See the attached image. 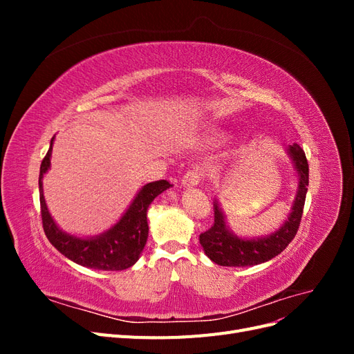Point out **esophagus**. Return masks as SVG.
<instances>
[{"mask_svg": "<svg viewBox=\"0 0 354 354\" xmlns=\"http://www.w3.org/2000/svg\"><path fill=\"white\" fill-rule=\"evenodd\" d=\"M201 180H202V171L196 168V169L187 171L183 180H181V183H183V186H198Z\"/></svg>", "mask_w": 354, "mask_h": 354, "instance_id": "obj_1", "label": "esophagus"}]
</instances>
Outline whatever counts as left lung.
Listing matches in <instances>:
<instances>
[{"mask_svg":"<svg viewBox=\"0 0 354 354\" xmlns=\"http://www.w3.org/2000/svg\"><path fill=\"white\" fill-rule=\"evenodd\" d=\"M288 152L291 155L298 171L299 183L292 211L289 214L288 220L283 223V226L266 238L241 239L234 236L227 229L223 212L218 208V203L214 202L212 226L199 234V242L211 261L229 267L255 266L272 260L273 257L281 254L295 238L299 223H301L306 202L308 186V162L304 151L297 143L289 146Z\"/></svg>","mask_w":354,"mask_h":354,"instance_id":"obj_1","label":"left lung"}]
</instances>
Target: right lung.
Here are the masks:
<instances>
[{
  "label": "right lung",
  "mask_w": 354,
  "mask_h": 354,
  "mask_svg": "<svg viewBox=\"0 0 354 354\" xmlns=\"http://www.w3.org/2000/svg\"><path fill=\"white\" fill-rule=\"evenodd\" d=\"M53 140L55 137L51 138L48 152L41 162L38 180L41 218L46 236L57 251L80 266L95 270H125L131 267L138 260L147 241L149 226L146 214L149 205L158 195L173 185L167 180L145 185L122 218L112 229L95 238H75L56 226L47 209L44 195H42V177L50 168Z\"/></svg>",
  "instance_id": "right-lung-1"
}]
</instances>
